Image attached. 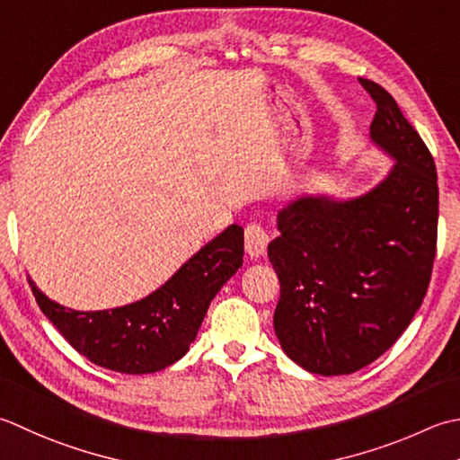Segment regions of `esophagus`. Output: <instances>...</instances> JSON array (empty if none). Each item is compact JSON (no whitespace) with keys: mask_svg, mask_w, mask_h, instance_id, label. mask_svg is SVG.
<instances>
[{"mask_svg":"<svg viewBox=\"0 0 460 460\" xmlns=\"http://www.w3.org/2000/svg\"><path fill=\"white\" fill-rule=\"evenodd\" d=\"M269 245V233L265 227L257 223H251L245 227V251L251 259H259L267 253Z\"/></svg>","mask_w":460,"mask_h":460,"instance_id":"esophagus-1","label":"esophagus"}]
</instances>
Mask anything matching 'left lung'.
Here are the masks:
<instances>
[{
    "instance_id": "8db88e82",
    "label": "left lung",
    "mask_w": 460,
    "mask_h": 460,
    "mask_svg": "<svg viewBox=\"0 0 460 460\" xmlns=\"http://www.w3.org/2000/svg\"><path fill=\"white\" fill-rule=\"evenodd\" d=\"M375 99L371 141L394 159L379 185L349 201L305 195L277 213L269 261L281 283L273 327L287 357L323 376L376 361L415 317L437 253L435 159L397 102Z\"/></svg>"
}]
</instances>
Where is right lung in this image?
Wrapping results in <instances>:
<instances>
[{
    "label": "right lung",
    "mask_w": 460,
    "mask_h": 460,
    "mask_svg": "<svg viewBox=\"0 0 460 460\" xmlns=\"http://www.w3.org/2000/svg\"><path fill=\"white\" fill-rule=\"evenodd\" d=\"M243 227L229 225L146 299L107 311L51 301L30 279L35 301L67 343L89 361L125 375L155 373L193 343L213 296L243 265Z\"/></svg>",
    "instance_id": "right-lung-1"
}]
</instances>
